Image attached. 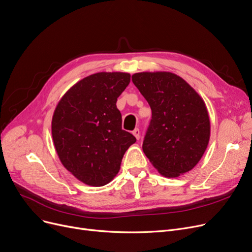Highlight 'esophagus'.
I'll return each mask as SVG.
<instances>
[{
    "label": "esophagus",
    "instance_id": "esophagus-1",
    "mask_svg": "<svg viewBox=\"0 0 252 252\" xmlns=\"http://www.w3.org/2000/svg\"><path fill=\"white\" fill-rule=\"evenodd\" d=\"M133 135L136 137L137 140H139L140 139V129L139 128H135L133 130Z\"/></svg>",
    "mask_w": 252,
    "mask_h": 252
}]
</instances>
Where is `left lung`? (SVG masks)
Here are the masks:
<instances>
[{"label":"left lung","mask_w":252,"mask_h":252,"mask_svg":"<svg viewBox=\"0 0 252 252\" xmlns=\"http://www.w3.org/2000/svg\"><path fill=\"white\" fill-rule=\"evenodd\" d=\"M132 80L151 108L143 151L165 177H178L199 162L210 138L202 97L170 72L136 73Z\"/></svg>","instance_id":"8db88e82"}]
</instances>
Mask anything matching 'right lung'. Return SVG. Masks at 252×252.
I'll list each match as a JSON object with an SVG mask.
<instances>
[{
  "instance_id": "add662e5",
  "label": "right lung",
  "mask_w": 252,
  "mask_h": 252,
  "mask_svg": "<svg viewBox=\"0 0 252 252\" xmlns=\"http://www.w3.org/2000/svg\"><path fill=\"white\" fill-rule=\"evenodd\" d=\"M130 81L127 73H96L65 93L54 111L53 143L63 167L87 185L103 187L118 173L136 138L122 127L117 97Z\"/></svg>"
}]
</instances>
